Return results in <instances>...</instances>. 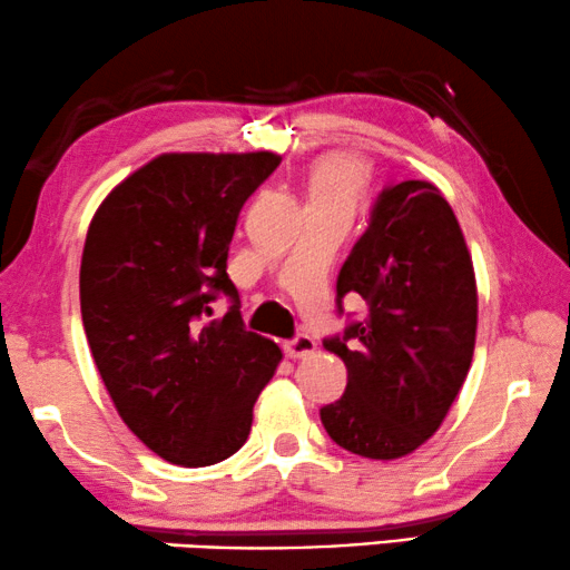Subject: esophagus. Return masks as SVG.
<instances>
[{"instance_id":"obj_1","label":"esophagus","mask_w":570,"mask_h":570,"mask_svg":"<svg viewBox=\"0 0 570 570\" xmlns=\"http://www.w3.org/2000/svg\"><path fill=\"white\" fill-rule=\"evenodd\" d=\"M315 346H317L315 338H312V335H307V333H296L294 338L284 341L286 356H292V358H299V356L312 354V351H315Z\"/></svg>"}]
</instances>
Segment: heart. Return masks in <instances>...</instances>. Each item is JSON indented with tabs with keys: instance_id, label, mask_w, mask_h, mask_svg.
Listing matches in <instances>:
<instances>
[{
	"instance_id": "b5f03b06",
	"label": "heart",
	"mask_w": 570,
	"mask_h": 570,
	"mask_svg": "<svg viewBox=\"0 0 570 570\" xmlns=\"http://www.w3.org/2000/svg\"><path fill=\"white\" fill-rule=\"evenodd\" d=\"M366 180V170L362 163L348 157L327 159L312 175L309 183V204H335L348 206L362 194Z\"/></svg>"
}]
</instances>
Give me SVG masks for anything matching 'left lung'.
<instances>
[{"instance_id":"1","label":"left lung","mask_w":570,"mask_h":570,"mask_svg":"<svg viewBox=\"0 0 570 570\" xmlns=\"http://www.w3.org/2000/svg\"><path fill=\"white\" fill-rule=\"evenodd\" d=\"M366 302L323 346L341 356L348 384L320 407L327 436L368 460H397L442 426L475 351V271L460 222L426 180L382 188L335 284Z\"/></svg>"}]
</instances>
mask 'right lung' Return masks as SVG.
<instances>
[{"label": "right lung", "instance_id": "obj_1", "mask_svg": "<svg viewBox=\"0 0 570 570\" xmlns=\"http://www.w3.org/2000/svg\"><path fill=\"white\" fill-rule=\"evenodd\" d=\"M282 157L159 155L110 190L87 229L79 302L92 358L118 415L183 468L247 442L253 405L282 351L245 331L227 276L237 216ZM233 302L208 321L210 302Z\"/></svg>", "mask_w": 570, "mask_h": 570}]
</instances>
